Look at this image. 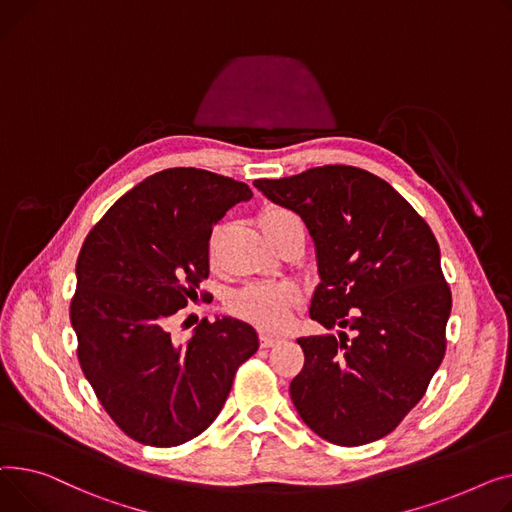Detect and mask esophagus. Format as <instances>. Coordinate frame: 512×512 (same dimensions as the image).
Returning a JSON list of instances; mask_svg holds the SVG:
<instances>
[{
	"mask_svg": "<svg viewBox=\"0 0 512 512\" xmlns=\"http://www.w3.org/2000/svg\"><path fill=\"white\" fill-rule=\"evenodd\" d=\"M279 341H281V337H275V335H270V333H260V345L262 347H273Z\"/></svg>",
	"mask_w": 512,
	"mask_h": 512,
	"instance_id": "1",
	"label": "esophagus"
}]
</instances>
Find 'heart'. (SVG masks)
I'll return each mask as SVG.
<instances>
[{
  "instance_id": "obj_1",
  "label": "heart",
  "mask_w": 512,
  "mask_h": 512,
  "mask_svg": "<svg viewBox=\"0 0 512 512\" xmlns=\"http://www.w3.org/2000/svg\"><path fill=\"white\" fill-rule=\"evenodd\" d=\"M295 219L293 213L285 208H268L260 215L258 225L262 229V233H270L273 229H277L281 223ZM219 235L221 229H215V233L210 235V242H208V250L210 254L215 252L217 242H219ZM299 293L297 285L281 281V283H258V285H248L242 291H237L231 297V310L242 316L244 320L266 328V330H273V328H281L289 314L291 308L297 306Z\"/></svg>"
}]
</instances>
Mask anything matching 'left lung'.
Wrapping results in <instances>:
<instances>
[{
  "label": "left lung",
  "mask_w": 512,
  "mask_h": 512,
  "mask_svg": "<svg viewBox=\"0 0 512 512\" xmlns=\"http://www.w3.org/2000/svg\"><path fill=\"white\" fill-rule=\"evenodd\" d=\"M254 186L306 223L320 279L310 318L339 328V337L297 339L306 362L289 395L299 417L339 446L390 434L424 397L446 349L450 289L432 229L393 186L357 167ZM343 327L354 330L351 342Z\"/></svg>",
  "instance_id": "obj_1"
}]
</instances>
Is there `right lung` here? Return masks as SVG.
Wrapping results in <instances>:
<instances>
[{"label": "right lung", "mask_w": 512, "mask_h": 512, "mask_svg": "<svg viewBox=\"0 0 512 512\" xmlns=\"http://www.w3.org/2000/svg\"><path fill=\"white\" fill-rule=\"evenodd\" d=\"M252 190L210 171L146 177L88 233L76 262L72 326L90 386L130 438L177 446L223 409L237 368L258 351L256 328L202 320L186 343L169 320L208 277V239Z\"/></svg>", "instance_id": "obj_1"}]
</instances>
